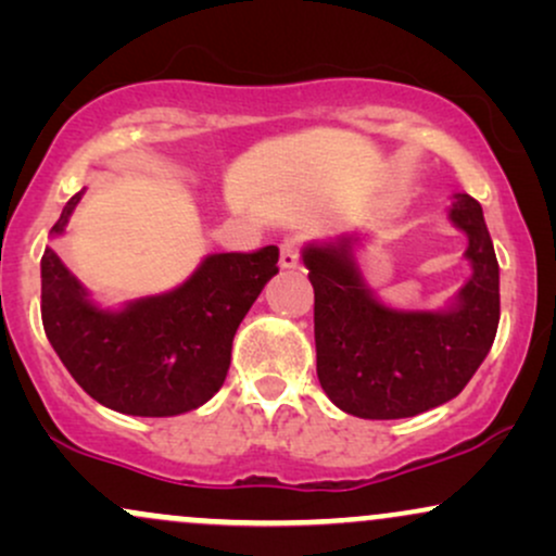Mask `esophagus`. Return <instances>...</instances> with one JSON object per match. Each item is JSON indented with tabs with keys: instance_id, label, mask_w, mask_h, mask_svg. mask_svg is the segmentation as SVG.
<instances>
[{
	"instance_id": "34e87169",
	"label": "esophagus",
	"mask_w": 556,
	"mask_h": 556,
	"mask_svg": "<svg viewBox=\"0 0 556 556\" xmlns=\"http://www.w3.org/2000/svg\"><path fill=\"white\" fill-rule=\"evenodd\" d=\"M300 261V242L298 240H285L282 248H279V266L282 269H295Z\"/></svg>"
}]
</instances>
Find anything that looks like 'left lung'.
<instances>
[{"instance_id":"8db88e82","label":"left lung","mask_w":556,"mask_h":556,"mask_svg":"<svg viewBox=\"0 0 556 556\" xmlns=\"http://www.w3.org/2000/svg\"><path fill=\"white\" fill-rule=\"evenodd\" d=\"M450 219L468 235L473 274L446 311L379 303L355 266L353 238L303 251L316 298V374L350 416L392 420L444 405L489 355L500 327V264L476 198L457 193Z\"/></svg>"}]
</instances>
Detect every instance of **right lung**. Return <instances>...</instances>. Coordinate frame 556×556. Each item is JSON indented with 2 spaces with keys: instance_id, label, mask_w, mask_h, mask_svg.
<instances>
[{
  "instance_id": "right-lung-1",
  "label": "right lung",
  "mask_w": 556,
  "mask_h": 556,
  "mask_svg": "<svg viewBox=\"0 0 556 556\" xmlns=\"http://www.w3.org/2000/svg\"><path fill=\"white\" fill-rule=\"evenodd\" d=\"M75 193L52 235L78 206ZM279 248L214 253L175 290L104 311L60 256L41 258V321L54 353L96 402L125 416L167 418L195 410L225 384L240 321L279 271Z\"/></svg>"
}]
</instances>
